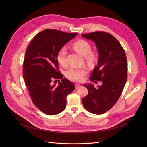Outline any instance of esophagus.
I'll return each instance as SVG.
<instances>
[{
	"mask_svg": "<svg viewBox=\"0 0 147 147\" xmlns=\"http://www.w3.org/2000/svg\"><path fill=\"white\" fill-rule=\"evenodd\" d=\"M80 87H81L80 84H75V88H76V89H78L80 88Z\"/></svg>",
	"mask_w": 147,
	"mask_h": 147,
	"instance_id": "34e87169",
	"label": "esophagus"
}]
</instances>
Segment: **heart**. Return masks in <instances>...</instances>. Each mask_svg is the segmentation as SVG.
<instances>
[{
    "mask_svg": "<svg viewBox=\"0 0 147 147\" xmlns=\"http://www.w3.org/2000/svg\"><path fill=\"white\" fill-rule=\"evenodd\" d=\"M73 48L80 55L86 57V59L90 63H94L95 60V54L90 52L91 46L86 41L80 40L76 41L73 44ZM67 49L64 46L61 48L57 54V61L58 63L63 67L67 65ZM87 73V69L84 68H71L67 72L66 76L67 78L72 81L80 82L83 80V77Z\"/></svg>",
    "mask_w": 147,
    "mask_h": 147,
    "instance_id": "b5f03b06",
    "label": "heart"
}]
</instances>
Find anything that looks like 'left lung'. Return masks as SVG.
I'll return each mask as SVG.
<instances>
[{
	"label": "left lung",
	"instance_id": "left-lung-1",
	"mask_svg": "<svg viewBox=\"0 0 147 147\" xmlns=\"http://www.w3.org/2000/svg\"><path fill=\"white\" fill-rule=\"evenodd\" d=\"M82 36L93 41L98 49V61L90 80L101 81L102 84L95 88L93 84L83 86L88 94L82 103L91 113L102 114L110 110L118 101L127 81L126 53L119 42L109 33L96 32Z\"/></svg>",
	"mask_w": 147,
	"mask_h": 147
}]
</instances>
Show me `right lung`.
Returning <instances> with one entry per match:
<instances>
[{"label": "right lung", "mask_w": 147, "mask_h": 147, "mask_svg": "<svg viewBox=\"0 0 147 147\" xmlns=\"http://www.w3.org/2000/svg\"><path fill=\"white\" fill-rule=\"evenodd\" d=\"M77 34L46 29L36 35L27 47L23 78L32 102L47 115L63 111L66 107L67 95L75 89L74 83L63 79V75L58 71L57 57L59 49ZM57 79H61L57 87L52 84V80Z\"/></svg>", "instance_id": "right-lung-1"}]
</instances>
